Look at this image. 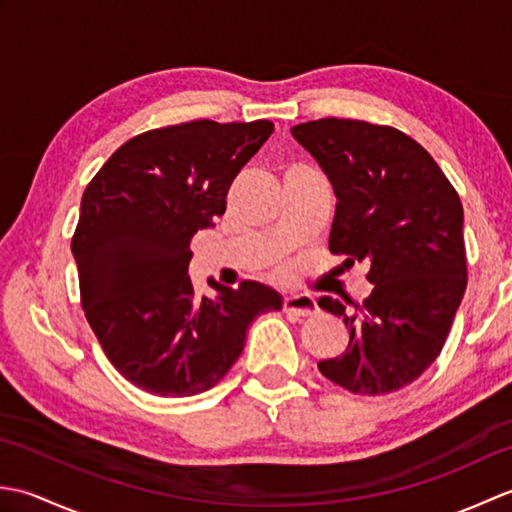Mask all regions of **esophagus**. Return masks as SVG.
<instances>
[{
	"instance_id": "34e87169",
	"label": "esophagus",
	"mask_w": 512,
	"mask_h": 512,
	"mask_svg": "<svg viewBox=\"0 0 512 512\" xmlns=\"http://www.w3.org/2000/svg\"><path fill=\"white\" fill-rule=\"evenodd\" d=\"M284 312L292 317H312L319 312V306L310 295H288L284 299Z\"/></svg>"
}]
</instances>
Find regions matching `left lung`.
I'll use <instances>...</instances> for the list:
<instances>
[{
  "label": "left lung",
  "instance_id": "1",
  "mask_svg": "<svg viewBox=\"0 0 512 512\" xmlns=\"http://www.w3.org/2000/svg\"><path fill=\"white\" fill-rule=\"evenodd\" d=\"M290 134L334 189L330 250L369 262L374 284L354 310L319 299L350 330L347 350L319 372L352 394H391L436 361L462 303V202L429 151L394 127L321 118Z\"/></svg>",
  "mask_w": 512,
  "mask_h": 512
}]
</instances>
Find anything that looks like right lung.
<instances>
[{
	"mask_svg": "<svg viewBox=\"0 0 512 512\" xmlns=\"http://www.w3.org/2000/svg\"><path fill=\"white\" fill-rule=\"evenodd\" d=\"M270 121H191L118 147L81 200L72 255L81 303L112 365L162 398L211 389L244 352L259 314L281 295L257 281L209 279L195 297L191 239L226 211L231 182L273 134Z\"/></svg>",
	"mask_w": 512,
	"mask_h": 512,
	"instance_id": "1",
	"label": "right lung"
}]
</instances>
